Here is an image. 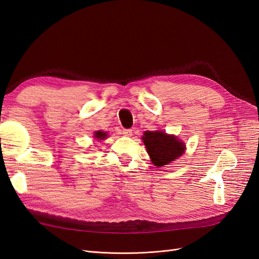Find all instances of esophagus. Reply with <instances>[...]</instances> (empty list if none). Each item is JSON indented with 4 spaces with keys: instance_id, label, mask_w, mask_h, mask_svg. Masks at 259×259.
<instances>
[{
    "instance_id": "esophagus-1",
    "label": "esophagus",
    "mask_w": 259,
    "mask_h": 259,
    "mask_svg": "<svg viewBox=\"0 0 259 259\" xmlns=\"http://www.w3.org/2000/svg\"><path fill=\"white\" fill-rule=\"evenodd\" d=\"M122 133H123V135H124V136H127V137H130V136H132V135H133V131H132V130H128V128H125V130H123V131H122Z\"/></svg>"
}]
</instances>
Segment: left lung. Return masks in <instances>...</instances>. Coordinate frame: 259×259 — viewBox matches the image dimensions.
Returning <instances> with one entry per match:
<instances>
[{
  "label": "left lung",
  "instance_id": "8db88e82",
  "mask_svg": "<svg viewBox=\"0 0 259 259\" xmlns=\"http://www.w3.org/2000/svg\"><path fill=\"white\" fill-rule=\"evenodd\" d=\"M143 140L155 166L166 165L185 151V145L182 142L164 132L147 131L144 133Z\"/></svg>",
  "mask_w": 259,
  "mask_h": 259
}]
</instances>
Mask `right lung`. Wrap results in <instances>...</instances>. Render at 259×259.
<instances>
[{
	"label": "right lung",
	"instance_id": "add662e5",
	"mask_svg": "<svg viewBox=\"0 0 259 259\" xmlns=\"http://www.w3.org/2000/svg\"><path fill=\"white\" fill-rule=\"evenodd\" d=\"M94 136H95V138H97V139H105L106 136H107V133L98 131V132L95 133V135H94Z\"/></svg>",
	"mask_w": 259,
	"mask_h": 259
}]
</instances>
